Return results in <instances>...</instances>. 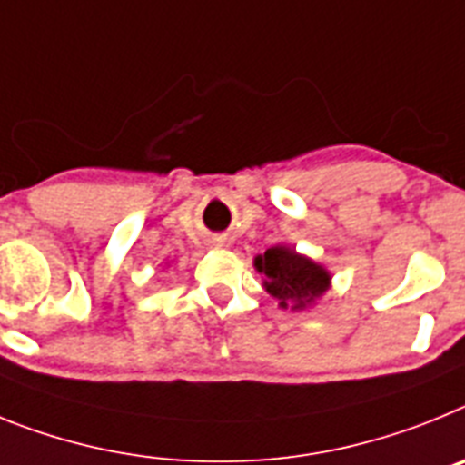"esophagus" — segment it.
Segmentation results:
<instances>
[{
    "mask_svg": "<svg viewBox=\"0 0 465 465\" xmlns=\"http://www.w3.org/2000/svg\"><path fill=\"white\" fill-rule=\"evenodd\" d=\"M217 241H222V238H217Z\"/></svg>",
    "mask_w": 465,
    "mask_h": 465,
    "instance_id": "obj_1",
    "label": "esophagus"
}]
</instances>
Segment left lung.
<instances>
[{"label": "left lung", "mask_w": 465, "mask_h": 465, "mask_svg": "<svg viewBox=\"0 0 465 465\" xmlns=\"http://www.w3.org/2000/svg\"><path fill=\"white\" fill-rule=\"evenodd\" d=\"M255 266L257 272L264 273L266 292L273 294L282 309H304L330 285V273L322 266L282 245L266 250L264 255L257 257Z\"/></svg>", "instance_id": "1"}]
</instances>
